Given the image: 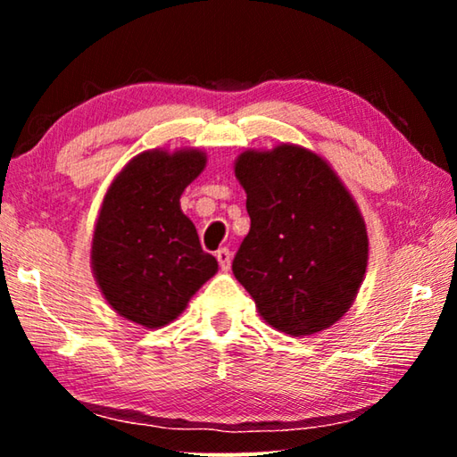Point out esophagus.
Masks as SVG:
<instances>
[{"mask_svg":"<svg viewBox=\"0 0 457 457\" xmlns=\"http://www.w3.org/2000/svg\"><path fill=\"white\" fill-rule=\"evenodd\" d=\"M215 258H218L220 268L223 270V272H228L231 266V252L228 250V247H221V250L215 252Z\"/></svg>","mask_w":457,"mask_h":457,"instance_id":"obj_1","label":"esophagus"}]
</instances>
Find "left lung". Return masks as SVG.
Instances as JSON below:
<instances>
[{
    "mask_svg": "<svg viewBox=\"0 0 457 457\" xmlns=\"http://www.w3.org/2000/svg\"><path fill=\"white\" fill-rule=\"evenodd\" d=\"M234 171L252 221L231 264L236 280L276 330L308 337L332 327L353 306L369 262L357 201L300 145L247 149Z\"/></svg>",
    "mask_w": 457,
    "mask_h": 457,
    "instance_id": "left-lung-1",
    "label": "left lung"
}]
</instances>
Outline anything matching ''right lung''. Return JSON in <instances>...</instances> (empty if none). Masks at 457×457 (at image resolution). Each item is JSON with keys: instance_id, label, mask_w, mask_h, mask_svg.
I'll list each match as a JSON object with an SVG mask.
<instances>
[{"instance_id": "1", "label": "right lung", "mask_w": 457, "mask_h": 457, "mask_svg": "<svg viewBox=\"0 0 457 457\" xmlns=\"http://www.w3.org/2000/svg\"><path fill=\"white\" fill-rule=\"evenodd\" d=\"M199 149L143 151L122 167L100 205L90 264L112 311L145 328L173 322L218 260L201 250L181 193L205 169Z\"/></svg>"}]
</instances>
